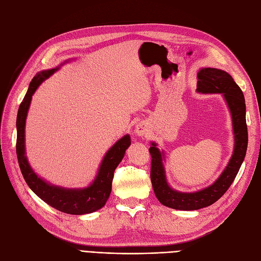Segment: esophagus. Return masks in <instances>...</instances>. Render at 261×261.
I'll use <instances>...</instances> for the list:
<instances>
[{"mask_svg": "<svg viewBox=\"0 0 261 261\" xmlns=\"http://www.w3.org/2000/svg\"><path fill=\"white\" fill-rule=\"evenodd\" d=\"M148 132H149V125H148V123L140 122V123H138V124L136 125L135 133L137 134L138 136L144 137V136L147 135Z\"/></svg>", "mask_w": 261, "mask_h": 261, "instance_id": "1", "label": "esophagus"}]
</instances>
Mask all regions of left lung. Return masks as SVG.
Wrapping results in <instances>:
<instances>
[{
  "instance_id": "obj_1",
  "label": "left lung",
  "mask_w": 261,
  "mask_h": 261,
  "mask_svg": "<svg viewBox=\"0 0 261 261\" xmlns=\"http://www.w3.org/2000/svg\"><path fill=\"white\" fill-rule=\"evenodd\" d=\"M197 91L202 93H223L231 110L233 129L235 135V149L227 167L215 184L197 193H178L169 187L165 180L162 155L152 143L149 152L151 155L150 178L154 194L164 206L177 210H198L215 203L222 197L235 179L246 154L248 133L246 125V106L243 91L231 75L217 68H202L199 70Z\"/></svg>"
}]
</instances>
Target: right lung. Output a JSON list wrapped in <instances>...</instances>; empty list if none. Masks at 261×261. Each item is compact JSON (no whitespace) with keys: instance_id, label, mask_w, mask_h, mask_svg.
<instances>
[{"instance_id":"add662e5","label":"right lung","mask_w":261,"mask_h":261,"mask_svg":"<svg viewBox=\"0 0 261 261\" xmlns=\"http://www.w3.org/2000/svg\"><path fill=\"white\" fill-rule=\"evenodd\" d=\"M58 68L38 73L30 82L28 91L18 109L17 113V140L16 153L21 174L26 183L38 197L51 207L68 215H85L102 208L106 204L112 188L114 171L123 159L126 149L130 145L128 135L121 138L107 152L93 183L85 189H64L49 185L39 178L29 167L25 156V122L29 105L34 92L45 78L52 75Z\"/></svg>"}]
</instances>
